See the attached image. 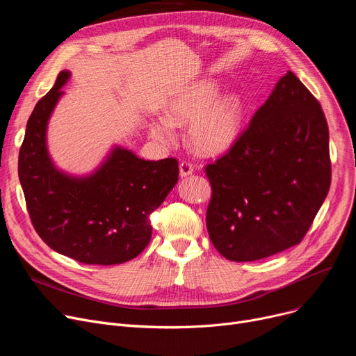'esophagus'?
<instances>
[{"label":"esophagus","mask_w":356,"mask_h":356,"mask_svg":"<svg viewBox=\"0 0 356 356\" xmlns=\"http://www.w3.org/2000/svg\"><path fill=\"white\" fill-rule=\"evenodd\" d=\"M179 170H180V176L186 177V176H191L193 173V165L188 161H181L179 164Z\"/></svg>","instance_id":"esophagus-1"}]
</instances>
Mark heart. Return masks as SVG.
<instances>
[{"mask_svg": "<svg viewBox=\"0 0 356 356\" xmlns=\"http://www.w3.org/2000/svg\"><path fill=\"white\" fill-rule=\"evenodd\" d=\"M219 88L209 81L186 88L165 106V120L149 125L152 137L173 141V127H189V143L202 156H218L229 149L242 129V101L236 95L220 98Z\"/></svg>", "mask_w": 356, "mask_h": 356, "instance_id": "obj_1", "label": "heart"}]
</instances>
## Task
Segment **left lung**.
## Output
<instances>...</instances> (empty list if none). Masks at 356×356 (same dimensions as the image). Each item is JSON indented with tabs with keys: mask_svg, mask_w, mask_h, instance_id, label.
<instances>
[{
	"mask_svg": "<svg viewBox=\"0 0 356 356\" xmlns=\"http://www.w3.org/2000/svg\"><path fill=\"white\" fill-rule=\"evenodd\" d=\"M204 172L212 188L209 238L227 259H263L300 244L332 179L321 104L287 72L228 153Z\"/></svg>",
	"mask_w": 356,
	"mask_h": 356,
	"instance_id": "left-lung-1",
	"label": "left lung"
}]
</instances>
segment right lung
Instances as JSON below:
<instances>
[{
	"mask_svg": "<svg viewBox=\"0 0 356 356\" xmlns=\"http://www.w3.org/2000/svg\"><path fill=\"white\" fill-rule=\"evenodd\" d=\"M70 73L35 104L18 154V177L33 227L46 244L83 264L114 266L136 258L152 239V215L175 188L176 159L149 161L115 147L95 172L69 176L51 163L46 129Z\"/></svg>",
	"mask_w": 356,
	"mask_h": 356,
	"instance_id": "add662e5",
	"label": "right lung"
}]
</instances>
